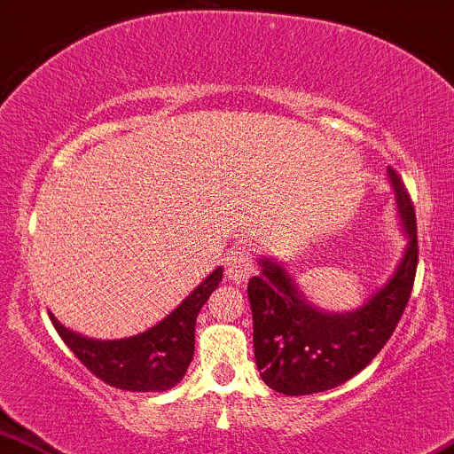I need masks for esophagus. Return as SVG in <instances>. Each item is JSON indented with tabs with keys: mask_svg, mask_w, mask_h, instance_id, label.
<instances>
[{
	"mask_svg": "<svg viewBox=\"0 0 454 454\" xmlns=\"http://www.w3.org/2000/svg\"><path fill=\"white\" fill-rule=\"evenodd\" d=\"M223 266H226V278L234 285L243 286L254 274V249L251 247H239V249L228 251Z\"/></svg>",
	"mask_w": 454,
	"mask_h": 454,
	"instance_id": "1",
	"label": "esophagus"
}]
</instances>
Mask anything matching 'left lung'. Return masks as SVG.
<instances>
[{
  "label": "left lung",
  "mask_w": 454,
  "mask_h": 454,
  "mask_svg": "<svg viewBox=\"0 0 454 454\" xmlns=\"http://www.w3.org/2000/svg\"><path fill=\"white\" fill-rule=\"evenodd\" d=\"M395 215L406 245L392 277L363 306L329 312L314 306L274 257H260L249 280L254 352L263 383L286 395L333 389L358 375L381 352L409 303L417 272V220L411 197L392 168Z\"/></svg>",
  "instance_id": "1"
}]
</instances>
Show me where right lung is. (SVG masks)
Wrapping results in <instances>:
<instances>
[{"mask_svg": "<svg viewBox=\"0 0 454 454\" xmlns=\"http://www.w3.org/2000/svg\"><path fill=\"white\" fill-rule=\"evenodd\" d=\"M222 266L207 274L180 306L151 329L121 340H94L67 329L50 312L68 349L98 380L128 392H168L184 380L194 356V325L209 295L222 280Z\"/></svg>", "mask_w": 454, "mask_h": 454, "instance_id": "1", "label": "right lung"}]
</instances>
